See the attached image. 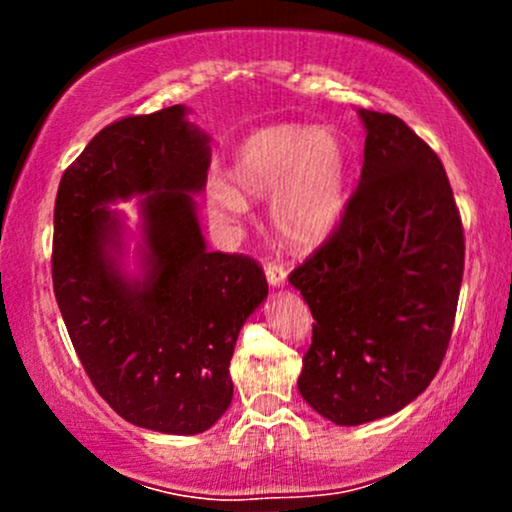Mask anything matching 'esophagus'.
I'll use <instances>...</instances> for the list:
<instances>
[{"mask_svg": "<svg viewBox=\"0 0 512 512\" xmlns=\"http://www.w3.org/2000/svg\"><path fill=\"white\" fill-rule=\"evenodd\" d=\"M264 272H267V281L272 286H284L286 284V276H289V272H286L284 264H279V262H269Z\"/></svg>", "mask_w": 512, "mask_h": 512, "instance_id": "obj_1", "label": "esophagus"}]
</instances>
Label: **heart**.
Segmentation results:
<instances>
[{
    "label": "heart",
    "instance_id": "1",
    "mask_svg": "<svg viewBox=\"0 0 512 512\" xmlns=\"http://www.w3.org/2000/svg\"><path fill=\"white\" fill-rule=\"evenodd\" d=\"M231 178L207 185L214 219H240L248 199L272 195V221L289 243L310 248L337 231L349 204L351 151L334 129L276 125L252 132L233 154Z\"/></svg>",
    "mask_w": 512,
    "mask_h": 512
}]
</instances>
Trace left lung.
<instances>
[{"instance_id":"8db88e82","label":"left lung","mask_w":512,"mask_h":512,"mask_svg":"<svg viewBox=\"0 0 512 512\" xmlns=\"http://www.w3.org/2000/svg\"><path fill=\"white\" fill-rule=\"evenodd\" d=\"M366 125L361 182L337 231L289 281L313 313L298 390L358 426L407 407L436 378L464 272V233L436 151L390 113Z\"/></svg>"}]
</instances>
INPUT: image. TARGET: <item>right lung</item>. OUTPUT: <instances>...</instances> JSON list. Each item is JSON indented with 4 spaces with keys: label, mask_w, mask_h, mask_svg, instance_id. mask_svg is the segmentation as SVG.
Listing matches in <instances>:
<instances>
[{
    "label": "right lung",
    "mask_w": 512,
    "mask_h": 512,
    "mask_svg": "<svg viewBox=\"0 0 512 512\" xmlns=\"http://www.w3.org/2000/svg\"><path fill=\"white\" fill-rule=\"evenodd\" d=\"M207 142L182 105L122 117L64 170L55 199L52 286L81 366L122 419L175 436L228 409L233 346L269 291L260 262L204 245L192 195L207 185ZM134 194L147 195V276L129 282L102 204Z\"/></svg>",
    "instance_id": "1"
}]
</instances>
